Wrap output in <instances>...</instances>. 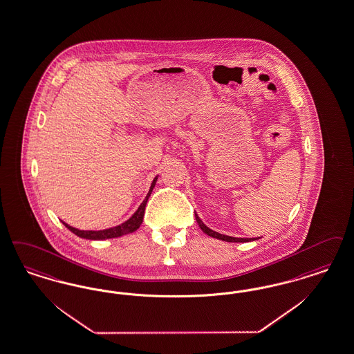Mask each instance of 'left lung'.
<instances>
[{"mask_svg":"<svg viewBox=\"0 0 354 354\" xmlns=\"http://www.w3.org/2000/svg\"><path fill=\"white\" fill-rule=\"evenodd\" d=\"M195 217H196V221H198L200 229H201L205 234H208L209 237H213V239L227 241V242H250V241L258 240V239H259V237H257V239H239V237H232V236H227V234H221V233H218V232H214L211 227H207V225L200 220L198 213H195Z\"/></svg>","mask_w":354,"mask_h":354,"instance_id":"obj_1","label":"left lung"}]
</instances>
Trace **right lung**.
Wrapping results in <instances>:
<instances>
[{
  "mask_svg": "<svg viewBox=\"0 0 354 354\" xmlns=\"http://www.w3.org/2000/svg\"><path fill=\"white\" fill-rule=\"evenodd\" d=\"M156 180H158V176L154 178L153 183L150 185V189H149L145 200L142 201L141 205L138 207V209L133 213V216L130 218H127L125 223H122V224H120L117 227H108V229H102V230H80L77 227L68 225L64 221H62V223H63L64 227L70 229L73 234H76L80 239H85V240H109V239H115V237H121V236H125V234H129V233H133V232H136L138 227H141L142 221H143V214H145V208H146L147 200L150 198V195H151V192H153V189L156 187Z\"/></svg>",
  "mask_w": 354,
  "mask_h": 354,
  "instance_id": "add662e5",
  "label": "right lung"
}]
</instances>
